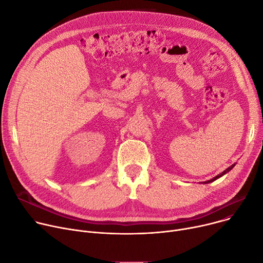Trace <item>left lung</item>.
I'll list each match as a JSON object with an SVG mask.
<instances>
[{
	"mask_svg": "<svg viewBox=\"0 0 263 263\" xmlns=\"http://www.w3.org/2000/svg\"><path fill=\"white\" fill-rule=\"evenodd\" d=\"M235 165H236V163H234V164H233V165H230V166H229V167H227V168H226V170H225V171H223V172H222V173H221V174H219V175H217V176H215V177H213V178H212V179H210V180H207V181H204V182H203V183H210V182H212V181H214V180H217V179H218V178H220V177H222V176H223V175H225V174H226V173H228V172H229V171H230V170H231V168H233V167H234V166H235Z\"/></svg>",
	"mask_w": 263,
	"mask_h": 263,
	"instance_id": "8db88e82",
	"label": "left lung"
}]
</instances>
